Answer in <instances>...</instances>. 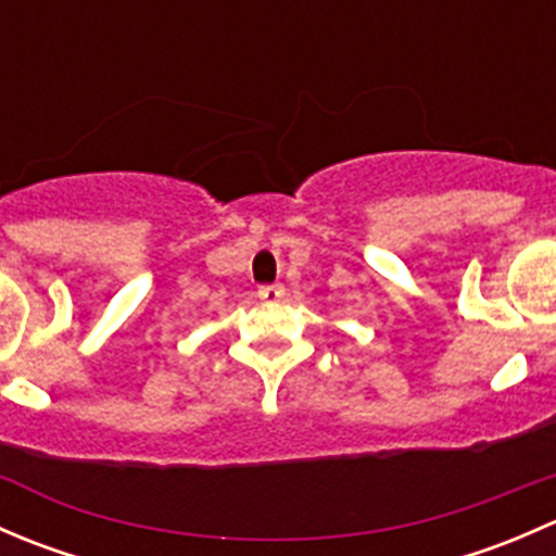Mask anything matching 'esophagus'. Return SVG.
<instances>
[{"mask_svg":"<svg viewBox=\"0 0 556 556\" xmlns=\"http://www.w3.org/2000/svg\"><path fill=\"white\" fill-rule=\"evenodd\" d=\"M257 295H261L263 301H279L285 295V288L282 285H263V288L257 290Z\"/></svg>","mask_w":556,"mask_h":556,"instance_id":"esophagus-1","label":"esophagus"}]
</instances>
